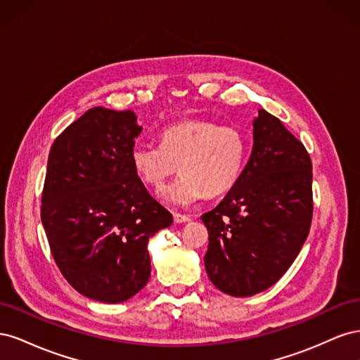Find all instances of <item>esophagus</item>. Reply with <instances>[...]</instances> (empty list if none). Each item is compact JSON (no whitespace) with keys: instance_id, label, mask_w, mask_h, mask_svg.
<instances>
[{"instance_id":"34e87169","label":"esophagus","mask_w":360,"mask_h":360,"mask_svg":"<svg viewBox=\"0 0 360 360\" xmlns=\"http://www.w3.org/2000/svg\"><path fill=\"white\" fill-rule=\"evenodd\" d=\"M191 217L188 214H180V213H174V222L176 224H184L189 222Z\"/></svg>"}]
</instances>
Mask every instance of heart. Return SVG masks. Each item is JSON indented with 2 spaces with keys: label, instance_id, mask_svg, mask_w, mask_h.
<instances>
[{
  "label": "heart",
  "instance_id": "heart-1",
  "mask_svg": "<svg viewBox=\"0 0 360 360\" xmlns=\"http://www.w3.org/2000/svg\"><path fill=\"white\" fill-rule=\"evenodd\" d=\"M160 146L136 144L130 162L139 179L156 189L179 171L181 176L160 192L176 205H189L230 191L243 171L249 141L240 127L193 118L174 123L159 135Z\"/></svg>",
  "mask_w": 360,
  "mask_h": 360
}]
</instances>
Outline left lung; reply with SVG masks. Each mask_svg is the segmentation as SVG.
Here are the masks:
<instances>
[{
  "mask_svg": "<svg viewBox=\"0 0 360 360\" xmlns=\"http://www.w3.org/2000/svg\"><path fill=\"white\" fill-rule=\"evenodd\" d=\"M312 209L307 148L279 118L259 110L240 177L201 216L209 231L204 266L213 285L249 297L276 284L307 240Z\"/></svg>",
  "mask_w": 360,
  "mask_h": 360,
  "instance_id": "1",
  "label": "left lung"
}]
</instances>
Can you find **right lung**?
Returning a JSON list of instances; mask_svg holds the SVG:
<instances>
[{
    "label": "right lung",
    "mask_w": 360,
    "mask_h": 360,
    "mask_svg": "<svg viewBox=\"0 0 360 360\" xmlns=\"http://www.w3.org/2000/svg\"><path fill=\"white\" fill-rule=\"evenodd\" d=\"M141 130L134 111L96 106L49 151L41 224L51 252L69 284L97 302H124L146 287L150 237L172 224L130 162Z\"/></svg>",
    "instance_id": "obj_1"
}]
</instances>
